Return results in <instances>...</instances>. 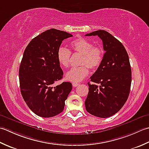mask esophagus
Listing matches in <instances>:
<instances>
[{
    "label": "esophagus",
    "instance_id": "obj_1",
    "mask_svg": "<svg viewBox=\"0 0 149 149\" xmlns=\"http://www.w3.org/2000/svg\"><path fill=\"white\" fill-rule=\"evenodd\" d=\"M72 86H73L74 87H77V86H79V84L76 83V82H73V83L72 84Z\"/></svg>",
    "mask_w": 149,
    "mask_h": 149
}]
</instances>
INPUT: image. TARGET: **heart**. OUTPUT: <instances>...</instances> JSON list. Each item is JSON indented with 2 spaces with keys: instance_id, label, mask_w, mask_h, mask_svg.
<instances>
[{
  "instance_id": "obj_1",
  "label": "heart",
  "mask_w": 149,
  "mask_h": 149,
  "mask_svg": "<svg viewBox=\"0 0 149 149\" xmlns=\"http://www.w3.org/2000/svg\"><path fill=\"white\" fill-rule=\"evenodd\" d=\"M70 46L74 53L80 54L79 61L81 66L71 69L65 74L67 80L73 82L80 81L86 78L89 73L88 68L95 70L102 62L104 51L100 47L95 46L91 42L84 38H78L72 40ZM59 64L68 68L71 62V52L64 47H60L56 54Z\"/></svg>"
}]
</instances>
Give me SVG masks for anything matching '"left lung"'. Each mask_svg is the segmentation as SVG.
I'll return each instance as SVG.
<instances>
[{
    "label": "left lung",
    "mask_w": 149,
    "mask_h": 149,
    "mask_svg": "<svg viewBox=\"0 0 149 149\" xmlns=\"http://www.w3.org/2000/svg\"><path fill=\"white\" fill-rule=\"evenodd\" d=\"M98 35L105 53L101 64L88 82L89 93L85 101L86 111L99 118H108L118 113L128 99L131 85V68L123 44L104 30L86 36Z\"/></svg>",
    "instance_id": "left-lung-1"
}]
</instances>
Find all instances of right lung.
I'll use <instances>...</instances> for the list:
<instances>
[{"mask_svg":"<svg viewBox=\"0 0 149 149\" xmlns=\"http://www.w3.org/2000/svg\"><path fill=\"white\" fill-rule=\"evenodd\" d=\"M72 35L56 29H48L29 42L19 68L20 92L27 105L35 114L51 118L63 111L72 89L70 82L52 87L63 72L56 54L62 41Z\"/></svg>","mask_w":149,"mask_h":149,"instance_id":"1","label":"right lung"}]
</instances>
